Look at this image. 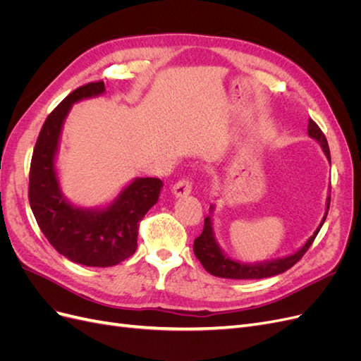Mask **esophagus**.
<instances>
[{
    "label": "esophagus",
    "instance_id": "obj_1",
    "mask_svg": "<svg viewBox=\"0 0 361 361\" xmlns=\"http://www.w3.org/2000/svg\"><path fill=\"white\" fill-rule=\"evenodd\" d=\"M191 190H192L191 182L188 179H182V180H179V182L173 185L171 192H173L174 197L179 199V197H187V195H190Z\"/></svg>",
    "mask_w": 361,
    "mask_h": 361
}]
</instances>
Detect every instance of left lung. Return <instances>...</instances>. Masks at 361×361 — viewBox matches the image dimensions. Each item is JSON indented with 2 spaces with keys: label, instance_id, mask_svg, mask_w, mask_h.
<instances>
[{
  "label": "left lung",
  "instance_id": "1",
  "mask_svg": "<svg viewBox=\"0 0 361 361\" xmlns=\"http://www.w3.org/2000/svg\"><path fill=\"white\" fill-rule=\"evenodd\" d=\"M307 133H309V137L313 138L316 143L321 146L324 155L331 164L329 143H326V138L322 134V130L319 129L318 125L313 122V120H309ZM329 209H330V192H329V195H326L325 214L322 216L318 228H316L313 235L304 243V245H301L297 251H295V253L283 256V257L251 262V264H247V262L233 259L227 253H224V250L220 247V244H218L216 238H215V231H214V220H212L215 206L211 204L209 215L204 218L203 232L199 238L194 239V255L200 260L203 268L215 277L233 279V280H259V279H268V277L279 276V274H281V272L288 271L290 267L297 264V262L304 256L305 251L309 250V247L314 241L316 235H318V232L321 231V227L326 218V214H329Z\"/></svg>",
  "mask_w": 361,
  "mask_h": 361
}]
</instances>
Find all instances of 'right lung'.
Masks as SVG:
<instances>
[{
  "instance_id": "1",
  "label": "right lung",
  "mask_w": 361,
  "mask_h": 361,
  "mask_svg": "<svg viewBox=\"0 0 361 361\" xmlns=\"http://www.w3.org/2000/svg\"><path fill=\"white\" fill-rule=\"evenodd\" d=\"M105 93L104 81L73 90L43 123L30 167V206L42 233L60 255L85 267H114L137 250L138 224L158 199L162 180L135 178L102 206L73 204L60 187L57 155L73 104Z\"/></svg>"
}]
</instances>
